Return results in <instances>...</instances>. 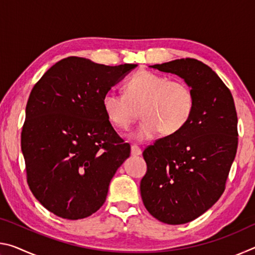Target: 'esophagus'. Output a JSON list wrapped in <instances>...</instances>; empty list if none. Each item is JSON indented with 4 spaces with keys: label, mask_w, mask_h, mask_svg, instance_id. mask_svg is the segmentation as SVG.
<instances>
[{
    "label": "esophagus",
    "mask_w": 255,
    "mask_h": 255,
    "mask_svg": "<svg viewBox=\"0 0 255 255\" xmlns=\"http://www.w3.org/2000/svg\"><path fill=\"white\" fill-rule=\"evenodd\" d=\"M141 154V149L138 147L137 145H131V155L133 156H138V155Z\"/></svg>",
    "instance_id": "obj_1"
}]
</instances>
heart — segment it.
<instances>
[{"label": "heart", "mask_w": 255, "mask_h": 255, "mask_svg": "<svg viewBox=\"0 0 255 255\" xmlns=\"http://www.w3.org/2000/svg\"><path fill=\"white\" fill-rule=\"evenodd\" d=\"M125 93L109 90L102 98L107 118L119 129L127 130L140 114L144 119L133 133L139 141L153 139L159 132H179L195 110V96L183 81L149 71H139L125 83Z\"/></svg>", "instance_id": "heart-1"}]
</instances>
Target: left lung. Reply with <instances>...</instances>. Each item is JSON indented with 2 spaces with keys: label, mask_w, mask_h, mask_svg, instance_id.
Listing matches in <instances>:
<instances>
[{
  "label": "left lung",
  "mask_w": 255,
  "mask_h": 255,
  "mask_svg": "<svg viewBox=\"0 0 255 255\" xmlns=\"http://www.w3.org/2000/svg\"><path fill=\"white\" fill-rule=\"evenodd\" d=\"M150 67L183 79L195 96L189 123L143 152L147 164L140 181L145 208L159 222L181 225L206 213L225 190L239 143L234 99L221 77L198 59Z\"/></svg>",
  "instance_id": "left-lung-1"
}]
</instances>
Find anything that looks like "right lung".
Masks as SVG:
<instances>
[{"label": "right lung", "instance_id": "obj_1", "mask_svg": "<svg viewBox=\"0 0 255 255\" xmlns=\"http://www.w3.org/2000/svg\"><path fill=\"white\" fill-rule=\"evenodd\" d=\"M136 66L72 56L34 84L21 149L30 190L58 217L76 221L100 209L111 179L130 155V145L107 118L102 98Z\"/></svg>", "mask_w": 255, "mask_h": 255}]
</instances>
